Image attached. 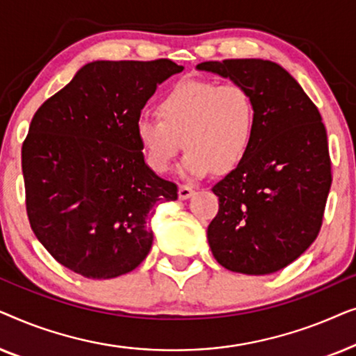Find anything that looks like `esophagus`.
Masks as SVG:
<instances>
[{
    "label": "esophagus",
    "instance_id": "obj_1",
    "mask_svg": "<svg viewBox=\"0 0 356 356\" xmlns=\"http://www.w3.org/2000/svg\"><path fill=\"white\" fill-rule=\"evenodd\" d=\"M193 194H194V189L191 186H188V184H181L178 189L179 199H188V197H191Z\"/></svg>",
    "mask_w": 356,
    "mask_h": 356
}]
</instances>
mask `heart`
I'll return each mask as SVG.
<instances>
[{"mask_svg":"<svg viewBox=\"0 0 356 356\" xmlns=\"http://www.w3.org/2000/svg\"><path fill=\"white\" fill-rule=\"evenodd\" d=\"M157 116L136 123V138L155 173L172 168L183 144L186 173L232 172L245 160L256 129L254 99L233 82L179 81L159 100Z\"/></svg>","mask_w":356,"mask_h":356,"instance_id":"heart-1","label":"heart"}]
</instances>
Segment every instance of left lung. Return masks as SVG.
<instances>
[{
    "label": "left lung",
    "instance_id": "left-lung-1",
    "mask_svg": "<svg viewBox=\"0 0 356 356\" xmlns=\"http://www.w3.org/2000/svg\"><path fill=\"white\" fill-rule=\"evenodd\" d=\"M197 70L251 92L256 129L246 157L212 191V254L228 270L266 275L284 269L318 238L332 184L327 133L301 86L277 63L206 61Z\"/></svg>",
    "mask_w": 356,
    "mask_h": 356
}]
</instances>
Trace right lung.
I'll return each instance as SVG.
<instances>
[{
    "label": "right lung",
    "instance_id": "obj_1",
    "mask_svg": "<svg viewBox=\"0 0 356 356\" xmlns=\"http://www.w3.org/2000/svg\"><path fill=\"white\" fill-rule=\"evenodd\" d=\"M181 71L167 58L89 63L33 115L22 143L27 217L76 274L113 279L149 254L154 209L178 186L145 165L136 123L160 82Z\"/></svg>",
    "mask_w": 356,
    "mask_h": 356
}]
</instances>
